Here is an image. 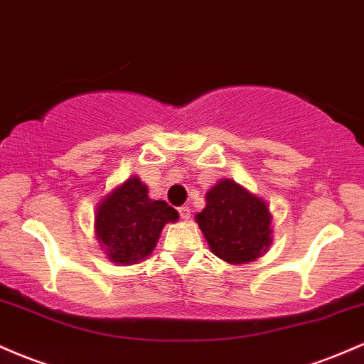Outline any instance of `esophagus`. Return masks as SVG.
Wrapping results in <instances>:
<instances>
[{
	"instance_id": "1",
	"label": "esophagus",
	"mask_w": 364,
	"mask_h": 364,
	"mask_svg": "<svg viewBox=\"0 0 364 364\" xmlns=\"http://www.w3.org/2000/svg\"><path fill=\"white\" fill-rule=\"evenodd\" d=\"M178 213H181V218L182 220H189L191 218V208L189 206H181L178 208Z\"/></svg>"
}]
</instances>
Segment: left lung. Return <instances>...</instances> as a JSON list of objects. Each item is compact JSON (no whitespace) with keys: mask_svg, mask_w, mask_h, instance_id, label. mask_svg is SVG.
Listing matches in <instances>:
<instances>
[{"mask_svg":"<svg viewBox=\"0 0 364 364\" xmlns=\"http://www.w3.org/2000/svg\"><path fill=\"white\" fill-rule=\"evenodd\" d=\"M211 252L230 264H247L272 246V213L264 199L230 178L206 193V206L196 215Z\"/></svg>","mask_w":364,"mask_h":364,"instance_id":"left-lung-1","label":"left lung"}]
</instances>
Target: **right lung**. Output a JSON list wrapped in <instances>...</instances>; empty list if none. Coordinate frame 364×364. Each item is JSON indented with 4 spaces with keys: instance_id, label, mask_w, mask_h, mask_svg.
<instances>
[{
    "instance_id": "add662e5",
    "label": "right lung",
    "mask_w": 364,
    "mask_h": 364,
    "mask_svg": "<svg viewBox=\"0 0 364 364\" xmlns=\"http://www.w3.org/2000/svg\"><path fill=\"white\" fill-rule=\"evenodd\" d=\"M177 220V210L161 199H151L148 186L132 175L97 203L94 234L106 258L127 267L151 256L163 227Z\"/></svg>"
}]
</instances>
